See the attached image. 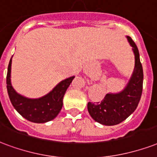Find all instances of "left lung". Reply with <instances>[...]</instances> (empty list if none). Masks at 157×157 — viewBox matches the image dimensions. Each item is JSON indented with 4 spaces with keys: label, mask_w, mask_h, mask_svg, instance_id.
I'll use <instances>...</instances> for the list:
<instances>
[{
    "label": "left lung",
    "mask_w": 157,
    "mask_h": 157,
    "mask_svg": "<svg viewBox=\"0 0 157 157\" xmlns=\"http://www.w3.org/2000/svg\"><path fill=\"white\" fill-rule=\"evenodd\" d=\"M135 55L133 72L126 87L117 94H107L101 102H89L87 109L94 121L103 125L113 126L124 121L137 109L142 92L143 70L139 52L133 40L127 36Z\"/></svg>",
    "instance_id": "1"
}]
</instances>
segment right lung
<instances>
[{"mask_svg": "<svg viewBox=\"0 0 157 157\" xmlns=\"http://www.w3.org/2000/svg\"><path fill=\"white\" fill-rule=\"evenodd\" d=\"M12 57L10 60L6 76L7 92L12 105L20 115L37 124L51 121L63 108V96L75 76H71L57 84L52 91L39 99H29L15 91L10 83Z\"/></svg>", "mask_w": 157, "mask_h": 157, "instance_id": "right-lung-1", "label": "right lung"}]
</instances>
